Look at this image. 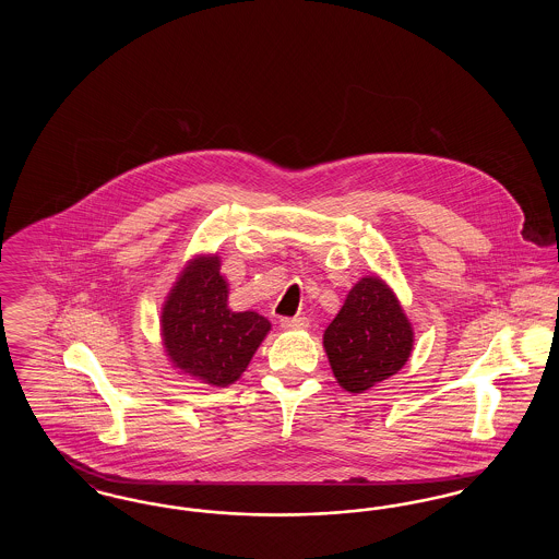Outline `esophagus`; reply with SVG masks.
I'll return each instance as SVG.
<instances>
[{"instance_id": "esophagus-1", "label": "esophagus", "mask_w": 559, "mask_h": 559, "mask_svg": "<svg viewBox=\"0 0 559 559\" xmlns=\"http://www.w3.org/2000/svg\"><path fill=\"white\" fill-rule=\"evenodd\" d=\"M281 326H283V329H287V331H299V329H306V326H308V319H304V317L281 319Z\"/></svg>"}]
</instances>
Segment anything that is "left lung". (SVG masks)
Here are the masks:
<instances>
[{
	"label": "left lung",
	"mask_w": 559,
	"mask_h": 559,
	"mask_svg": "<svg viewBox=\"0 0 559 559\" xmlns=\"http://www.w3.org/2000/svg\"><path fill=\"white\" fill-rule=\"evenodd\" d=\"M322 344L337 383L362 394L406 365L413 326L394 292L379 276H365L347 293Z\"/></svg>",
	"instance_id": "1"
}]
</instances>
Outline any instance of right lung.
<instances>
[{
  "mask_svg": "<svg viewBox=\"0 0 559 559\" xmlns=\"http://www.w3.org/2000/svg\"><path fill=\"white\" fill-rule=\"evenodd\" d=\"M267 331L262 314L228 308L217 255L188 262L160 312V337L174 367L215 388L239 379Z\"/></svg>",
  "mask_w": 559,
  "mask_h": 559,
  "instance_id": "1",
  "label": "right lung"
}]
</instances>
